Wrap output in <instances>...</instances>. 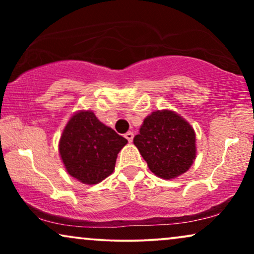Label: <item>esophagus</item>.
<instances>
[{
  "instance_id": "obj_1",
  "label": "esophagus",
  "mask_w": 254,
  "mask_h": 254,
  "mask_svg": "<svg viewBox=\"0 0 254 254\" xmlns=\"http://www.w3.org/2000/svg\"><path fill=\"white\" fill-rule=\"evenodd\" d=\"M125 137L127 138L128 142H131V141H133V138H134V134L131 133V131H128V133L125 134Z\"/></svg>"
}]
</instances>
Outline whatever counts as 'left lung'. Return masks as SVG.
Wrapping results in <instances>:
<instances>
[{
	"mask_svg": "<svg viewBox=\"0 0 254 254\" xmlns=\"http://www.w3.org/2000/svg\"><path fill=\"white\" fill-rule=\"evenodd\" d=\"M134 144L150 171L163 179L185 173L195 159V133L172 111H157L145 118Z\"/></svg>",
	"mask_w": 254,
	"mask_h": 254,
	"instance_id": "8db88e82",
	"label": "left lung"
}]
</instances>
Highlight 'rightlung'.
Segmentation results:
<instances>
[{
	"label": "right lung",
	"mask_w": 254,
	"mask_h": 254,
	"mask_svg": "<svg viewBox=\"0 0 254 254\" xmlns=\"http://www.w3.org/2000/svg\"><path fill=\"white\" fill-rule=\"evenodd\" d=\"M127 140L97 119L91 111L76 113L62 133L59 151L67 172L83 184H98L113 172Z\"/></svg>",
	"instance_id": "add662e5"
}]
</instances>
